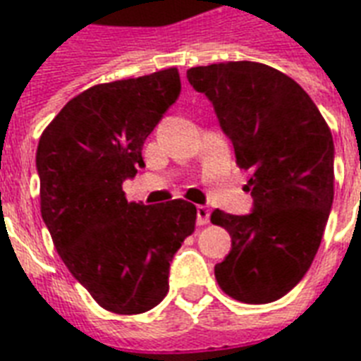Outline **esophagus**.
Here are the masks:
<instances>
[{"label":"esophagus","mask_w":361,"mask_h":361,"mask_svg":"<svg viewBox=\"0 0 361 361\" xmlns=\"http://www.w3.org/2000/svg\"><path fill=\"white\" fill-rule=\"evenodd\" d=\"M195 212H197V226H207L210 220L209 207H204V204H197Z\"/></svg>","instance_id":"34e87169"}]
</instances>
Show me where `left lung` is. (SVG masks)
Here are the masks:
<instances>
[{
    "label": "left lung",
    "instance_id": "left-lung-1",
    "mask_svg": "<svg viewBox=\"0 0 361 361\" xmlns=\"http://www.w3.org/2000/svg\"><path fill=\"white\" fill-rule=\"evenodd\" d=\"M186 78L212 104L253 195L250 214L210 216L231 235L214 276L235 300L274 302L296 287L321 246L334 203L331 132L310 94L272 66L218 63Z\"/></svg>",
    "mask_w": 361,
    "mask_h": 361
}]
</instances>
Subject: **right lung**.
<instances>
[{
	"label": "right lung",
	"instance_id": "1",
	"mask_svg": "<svg viewBox=\"0 0 361 361\" xmlns=\"http://www.w3.org/2000/svg\"><path fill=\"white\" fill-rule=\"evenodd\" d=\"M178 94L177 68L93 85L66 102L37 147L40 212L57 253L97 304L119 315L162 302L173 257L194 233L188 201L128 203L123 192Z\"/></svg>",
	"mask_w": 361,
	"mask_h": 361
}]
</instances>
